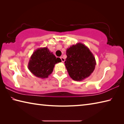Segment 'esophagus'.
<instances>
[{
  "label": "esophagus",
  "instance_id": "esophagus-1",
  "mask_svg": "<svg viewBox=\"0 0 124 124\" xmlns=\"http://www.w3.org/2000/svg\"><path fill=\"white\" fill-rule=\"evenodd\" d=\"M60 58H61V59L62 62H64L65 61V59H64V58L63 57H61Z\"/></svg>",
  "mask_w": 124,
  "mask_h": 124
}]
</instances>
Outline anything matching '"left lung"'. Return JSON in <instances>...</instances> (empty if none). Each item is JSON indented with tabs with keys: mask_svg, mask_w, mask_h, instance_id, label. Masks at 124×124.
Segmentation results:
<instances>
[{
	"mask_svg": "<svg viewBox=\"0 0 124 124\" xmlns=\"http://www.w3.org/2000/svg\"><path fill=\"white\" fill-rule=\"evenodd\" d=\"M65 66L70 77L81 81L89 77L95 68L96 62L93 54L82 43L73 45L66 50Z\"/></svg>",
	"mask_w": 124,
	"mask_h": 124,
	"instance_id": "left-lung-1",
	"label": "left lung"
}]
</instances>
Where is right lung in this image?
Segmentation results:
<instances>
[{"mask_svg":"<svg viewBox=\"0 0 124 124\" xmlns=\"http://www.w3.org/2000/svg\"><path fill=\"white\" fill-rule=\"evenodd\" d=\"M61 62L47 47H40L33 52L29 59L28 70L35 77L47 78L53 72L54 65Z\"/></svg>","mask_w":124,"mask_h":124,"instance_id":"right-lung-1","label":"right lung"}]
</instances>
